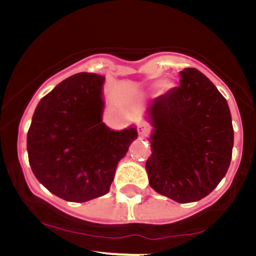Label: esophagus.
Masks as SVG:
<instances>
[{
	"label": "esophagus",
	"instance_id": "1",
	"mask_svg": "<svg viewBox=\"0 0 256 256\" xmlns=\"http://www.w3.org/2000/svg\"><path fill=\"white\" fill-rule=\"evenodd\" d=\"M137 130H138L140 134L144 136L150 132V126H148V124L146 123H138L137 124Z\"/></svg>",
	"mask_w": 256,
	"mask_h": 256
}]
</instances>
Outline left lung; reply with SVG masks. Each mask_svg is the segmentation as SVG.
Wrapping results in <instances>:
<instances>
[{
  "label": "left lung",
  "instance_id": "left-lung-1",
  "mask_svg": "<svg viewBox=\"0 0 256 256\" xmlns=\"http://www.w3.org/2000/svg\"><path fill=\"white\" fill-rule=\"evenodd\" d=\"M154 126L146 162L150 186L187 204L204 198L227 173L234 126L226 98L195 68L180 72V86L148 108Z\"/></svg>",
  "mask_w": 256,
  "mask_h": 256
}]
</instances>
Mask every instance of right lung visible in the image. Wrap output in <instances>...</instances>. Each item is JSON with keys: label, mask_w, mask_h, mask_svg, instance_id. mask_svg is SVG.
<instances>
[{"label": "right lung", "mask_w": 256, "mask_h": 256, "mask_svg": "<svg viewBox=\"0 0 256 256\" xmlns=\"http://www.w3.org/2000/svg\"><path fill=\"white\" fill-rule=\"evenodd\" d=\"M104 76L78 73L40 101L26 137L29 164L50 192L73 202L106 195L136 128L108 130L101 120Z\"/></svg>", "instance_id": "add662e5"}]
</instances>
